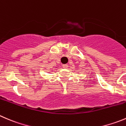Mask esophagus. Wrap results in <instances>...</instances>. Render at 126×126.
Here are the masks:
<instances>
[{"instance_id": "esophagus-1", "label": "esophagus", "mask_w": 126, "mask_h": 126, "mask_svg": "<svg viewBox=\"0 0 126 126\" xmlns=\"http://www.w3.org/2000/svg\"><path fill=\"white\" fill-rule=\"evenodd\" d=\"M63 66V68H67L68 67V64H63V66Z\"/></svg>"}]
</instances>
